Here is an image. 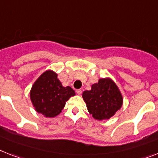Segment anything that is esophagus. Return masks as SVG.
<instances>
[{
  "mask_svg": "<svg viewBox=\"0 0 158 158\" xmlns=\"http://www.w3.org/2000/svg\"><path fill=\"white\" fill-rule=\"evenodd\" d=\"M76 92H77V94L78 95H80V94H81L82 90H81V89H77Z\"/></svg>",
  "mask_w": 158,
  "mask_h": 158,
  "instance_id": "1",
  "label": "esophagus"
}]
</instances>
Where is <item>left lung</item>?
Returning a JSON list of instances; mask_svg holds the SVG:
<instances>
[{
	"label": "left lung",
	"instance_id": "8db88e82",
	"mask_svg": "<svg viewBox=\"0 0 158 158\" xmlns=\"http://www.w3.org/2000/svg\"><path fill=\"white\" fill-rule=\"evenodd\" d=\"M87 109L98 120L108 119L119 110L123 97L117 85L108 78H102L82 94Z\"/></svg>",
	"mask_w": 158,
	"mask_h": 158
}]
</instances>
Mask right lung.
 I'll use <instances>...</instances> for the list:
<instances>
[{
  "label": "right lung",
  "mask_w": 158,
  "mask_h": 158,
  "mask_svg": "<svg viewBox=\"0 0 158 158\" xmlns=\"http://www.w3.org/2000/svg\"><path fill=\"white\" fill-rule=\"evenodd\" d=\"M75 95L71 87H64L57 74L48 70L44 72L33 85L31 99L35 110L46 117L58 115L64 107L65 102Z\"/></svg>",
  "instance_id": "1"
}]
</instances>
